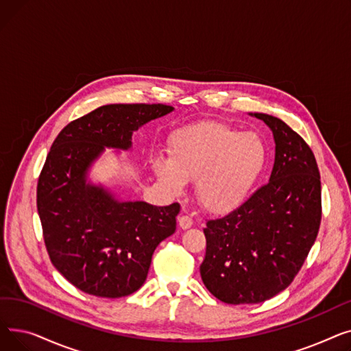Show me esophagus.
<instances>
[{"label": "esophagus", "mask_w": 351, "mask_h": 351, "mask_svg": "<svg viewBox=\"0 0 351 351\" xmlns=\"http://www.w3.org/2000/svg\"><path fill=\"white\" fill-rule=\"evenodd\" d=\"M178 223H179L180 229L186 230V229L192 228V225H193V220H192L189 216H186V215H180V216L178 217Z\"/></svg>", "instance_id": "esophagus-1"}]
</instances>
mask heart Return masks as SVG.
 Wrapping results in <instances>:
<instances>
[{
    "label": "heart",
    "instance_id": "1",
    "mask_svg": "<svg viewBox=\"0 0 351 351\" xmlns=\"http://www.w3.org/2000/svg\"><path fill=\"white\" fill-rule=\"evenodd\" d=\"M259 135L220 122L180 128L168 141V159L151 162L159 185L178 195L195 179V196L212 213H228L250 195L266 165Z\"/></svg>",
    "mask_w": 351,
    "mask_h": 351
}]
</instances>
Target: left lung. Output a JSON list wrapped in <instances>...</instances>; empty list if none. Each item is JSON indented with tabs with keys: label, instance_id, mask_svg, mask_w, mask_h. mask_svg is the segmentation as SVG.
<instances>
[{
	"label": "left lung",
	"instance_id": "left-lung-1",
	"mask_svg": "<svg viewBox=\"0 0 351 351\" xmlns=\"http://www.w3.org/2000/svg\"><path fill=\"white\" fill-rule=\"evenodd\" d=\"M250 115L273 134L269 183L204 229L202 280L228 304L262 303L283 291L315 245L322 220L320 173L308 145L282 119Z\"/></svg>",
	"mask_w": 351,
	"mask_h": 351
}]
</instances>
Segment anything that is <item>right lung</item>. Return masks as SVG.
I'll list each match as a JSON object with an SVG mask.
<instances>
[{
	"mask_svg": "<svg viewBox=\"0 0 351 351\" xmlns=\"http://www.w3.org/2000/svg\"><path fill=\"white\" fill-rule=\"evenodd\" d=\"M163 104H112L68 123L53 141L36 188L49 259L77 289L129 296L146 280L158 245L176 230L179 204L121 200L88 179L105 147L129 151L135 131L171 114Z\"/></svg>",
	"mask_w": 351,
	"mask_h": 351,
	"instance_id": "obj_1",
	"label": "right lung"
}]
</instances>
